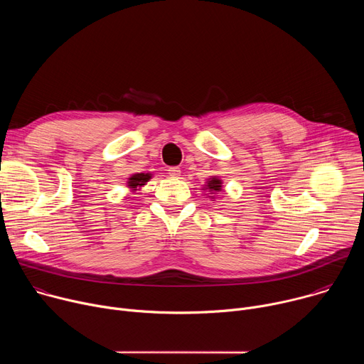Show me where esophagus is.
<instances>
[{
  "instance_id": "obj_1",
  "label": "esophagus",
  "mask_w": 364,
  "mask_h": 364,
  "mask_svg": "<svg viewBox=\"0 0 364 364\" xmlns=\"http://www.w3.org/2000/svg\"><path fill=\"white\" fill-rule=\"evenodd\" d=\"M168 174L171 176V177H178L180 174H181V170L178 168V167H168Z\"/></svg>"
}]
</instances>
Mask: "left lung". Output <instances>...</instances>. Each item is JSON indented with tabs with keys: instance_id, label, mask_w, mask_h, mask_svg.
I'll return each instance as SVG.
<instances>
[{
	"instance_id": "obj_1",
	"label": "left lung",
	"mask_w": 364,
	"mask_h": 364,
	"mask_svg": "<svg viewBox=\"0 0 364 364\" xmlns=\"http://www.w3.org/2000/svg\"><path fill=\"white\" fill-rule=\"evenodd\" d=\"M220 180H218V178H213V180H210L209 183H207V188H210L212 191H219L220 190Z\"/></svg>"
}]
</instances>
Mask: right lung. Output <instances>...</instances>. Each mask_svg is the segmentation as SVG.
Segmentation results:
<instances>
[{
  "label": "right lung",
  "instance_id": "add662e5",
  "mask_svg": "<svg viewBox=\"0 0 364 364\" xmlns=\"http://www.w3.org/2000/svg\"><path fill=\"white\" fill-rule=\"evenodd\" d=\"M149 178H151L149 174H144V173L135 174V176H132V177L129 178V187L136 188L138 186H144Z\"/></svg>",
  "mask_w": 364,
  "mask_h": 364
}]
</instances>
